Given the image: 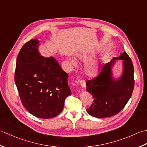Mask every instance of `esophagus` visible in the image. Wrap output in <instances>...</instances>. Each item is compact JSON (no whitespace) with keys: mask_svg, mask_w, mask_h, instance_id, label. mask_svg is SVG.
<instances>
[{"mask_svg":"<svg viewBox=\"0 0 147 147\" xmlns=\"http://www.w3.org/2000/svg\"><path fill=\"white\" fill-rule=\"evenodd\" d=\"M79 84H80V85L81 86L82 88H83L84 89H85V88H86V82H85L84 80H80V81H79Z\"/></svg>","mask_w":147,"mask_h":147,"instance_id":"34e87169","label":"esophagus"}]
</instances>
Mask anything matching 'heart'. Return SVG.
Listing matches in <instances>:
<instances>
[{
	"mask_svg": "<svg viewBox=\"0 0 147 147\" xmlns=\"http://www.w3.org/2000/svg\"><path fill=\"white\" fill-rule=\"evenodd\" d=\"M77 58L80 61L82 62H86L90 58V56L83 55V54H80V55H78ZM71 62L73 64H76V61L74 59H71ZM100 61L99 60H95L89 62L88 63H87L85 65L84 68V72L86 76H88L89 78H93L96 77L98 74L100 73Z\"/></svg>",
	"mask_w": 147,
	"mask_h": 147,
	"instance_id": "b5f03b06",
	"label": "heart"
}]
</instances>
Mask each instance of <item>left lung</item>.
Instances as JSON below:
<instances>
[{
  "mask_svg": "<svg viewBox=\"0 0 147 147\" xmlns=\"http://www.w3.org/2000/svg\"><path fill=\"white\" fill-rule=\"evenodd\" d=\"M117 60H122V71L115 77L113 69ZM86 90L93 98V103L87 109L89 115L105 118L117 114L128 102L134 89V68L129 56L124 51L113 57L105 65L101 72L94 79L86 83Z\"/></svg>",
  "mask_w": 147,
  "mask_h": 147,
  "instance_id": "obj_1",
  "label": "left lung"
}]
</instances>
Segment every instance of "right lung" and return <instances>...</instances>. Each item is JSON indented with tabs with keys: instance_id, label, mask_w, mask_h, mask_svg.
Wrapping results in <instances>:
<instances>
[{
	"instance_id": "obj_1",
	"label": "right lung",
	"mask_w": 147,
	"mask_h": 147,
	"mask_svg": "<svg viewBox=\"0 0 147 147\" xmlns=\"http://www.w3.org/2000/svg\"><path fill=\"white\" fill-rule=\"evenodd\" d=\"M40 46L37 38L24 44L16 59L14 81L25 109L37 117L50 119L62 112L71 91L68 74L53 56L41 55Z\"/></svg>"
}]
</instances>
